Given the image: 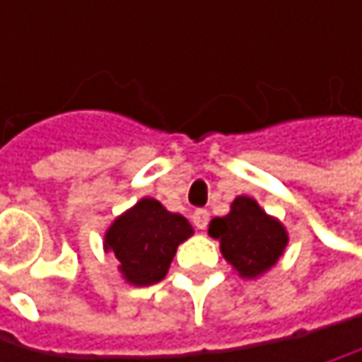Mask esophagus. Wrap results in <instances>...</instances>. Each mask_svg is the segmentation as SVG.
<instances>
[{
  "mask_svg": "<svg viewBox=\"0 0 362 362\" xmlns=\"http://www.w3.org/2000/svg\"><path fill=\"white\" fill-rule=\"evenodd\" d=\"M192 224L203 230L209 224V211L207 209H194L192 211Z\"/></svg>",
  "mask_w": 362,
  "mask_h": 362,
  "instance_id": "1",
  "label": "esophagus"
}]
</instances>
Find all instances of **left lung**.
<instances>
[{
	"label": "left lung",
	"instance_id": "obj_1",
	"mask_svg": "<svg viewBox=\"0 0 362 362\" xmlns=\"http://www.w3.org/2000/svg\"><path fill=\"white\" fill-rule=\"evenodd\" d=\"M209 235L220 241L224 259L243 279H255L270 270L289 241L285 226L252 197H237L226 216L209 222Z\"/></svg>",
	"mask_w": 362,
	"mask_h": 362
}]
</instances>
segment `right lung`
<instances>
[{"label": "right lung", "instance_id": "1", "mask_svg": "<svg viewBox=\"0 0 362 362\" xmlns=\"http://www.w3.org/2000/svg\"><path fill=\"white\" fill-rule=\"evenodd\" d=\"M192 235L180 214L168 211L157 199L144 197L121 214L105 235V250L119 259V272L132 285L159 283L176 255L178 245Z\"/></svg>", "mask_w": 362, "mask_h": 362}]
</instances>
